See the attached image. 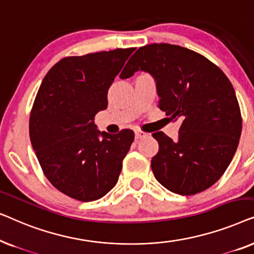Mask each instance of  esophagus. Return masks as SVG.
<instances>
[{
    "mask_svg": "<svg viewBox=\"0 0 254 254\" xmlns=\"http://www.w3.org/2000/svg\"><path fill=\"white\" fill-rule=\"evenodd\" d=\"M148 136V133H145L143 130H140V129H136L135 130V138H143V137H147Z\"/></svg>",
    "mask_w": 254,
    "mask_h": 254,
    "instance_id": "obj_1",
    "label": "esophagus"
}]
</instances>
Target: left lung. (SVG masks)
<instances>
[{"mask_svg":"<svg viewBox=\"0 0 254 254\" xmlns=\"http://www.w3.org/2000/svg\"><path fill=\"white\" fill-rule=\"evenodd\" d=\"M131 58L120 77L148 71L156 79L159 109L183 121L177 141L163 131L152 134L159 144L151 159L155 178L180 195L203 192L237 150L242 114L234 86L216 64L178 45H147Z\"/></svg>","mask_w":254,"mask_h":254,"instance_id":"obj_1","label":"left lung"}]
</instances>
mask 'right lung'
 I'll return each mask as SVG.
<instances>
[{"label": "right lung", "mask_w": 254, "mask_h": 254, "mask_svg": "<svg viewBox=\"0 0 254 254\" xmlns=\"http://www.w3.org/2000/svg\"><path fill=\"white\" fill-rule=\"evenodd\" d=\"M136 48L67 57L50 69L30 114V138L44 175L71 199L98 200L118 183L134 131H100L93 123L107 91Z\"/></svg>", "instance_id": "obj_1"}]
</instances>
